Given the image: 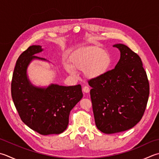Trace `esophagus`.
Returning a JSON list of instances; mask_svg holds the SVG:
<instances>
[{
  "label": "esophagus",
  "instance_id": "esophagus-1",
  "mask_svg": "<svg viewBox=\"0 0 159 159\" xmlns=\"http://www.w3.org/2000/svg\"><path fill=\"white\" fill-rule=\"evenodd\" d=\"M83 91L85 93H88V92H89V88L88 86H86V85L84 86L83 88Z\"/></svg>",
  "mask_w": 159,
  "mask_h": 159
}]
</instances>
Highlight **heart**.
Listing matches in <instances>:
<instances>
[{
	"instance_id": "b5f03b06",
	"label": "heart",
	"mask_w": 159,
	"mask_h": 159,
	"mask_svg": "<svg viewBox=\"0 0 159 159\" xmlns=\"http://www.w3.org/2000/svg\"><path fill=\"white\" fill-rule=\"evenodd\" d=\"M70 61L71 63L65 61L64 67L71 75L75 76L77 70L84 71L87 76L94 79L106 72L111 65V58L107 52L98 46H91L74 53Z\"/></svg>"
}]
</instances>
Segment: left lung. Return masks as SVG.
Wrapping results in <instances>:
<instances>
[{"mask_svg":"<svg viewBox=\"0 0 159 159\" xmlns=\"http://www.w3.org/2000/svg\"><path fill=\"white\" fill-rule=\"evenodd\" d=\"M120 58L114 69L89 80L95 123L105 134L126 131L137 124L147 106L150 85L141 58L116 44Z\"/></svg>","mask_w":159,"mask_h":159,"instance_id":"obj_1","label":"left lung"}]
</instances>
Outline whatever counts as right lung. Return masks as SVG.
Instances as JSON below:
<instances>
[{"label": "right lung", "instance_id": "1", "mask_svg": "<svg viewBox=\"0 0 159 159\" xmlns=\"http://www.w3.org/2000/svg\"><path fill=\"white\" fill-rule=\"evenodd\" d=\"M43 50L41 46L32 45L19 56L14 67L11 83L14 103L23 122L42 135L58 134L67 129L70 111L83 97L80 85L60 86L52 84L39 88L30 84L27 67L34 54Z\"/></svg>", "mask_w": 159, "mask_h": 159}]
</instances>
